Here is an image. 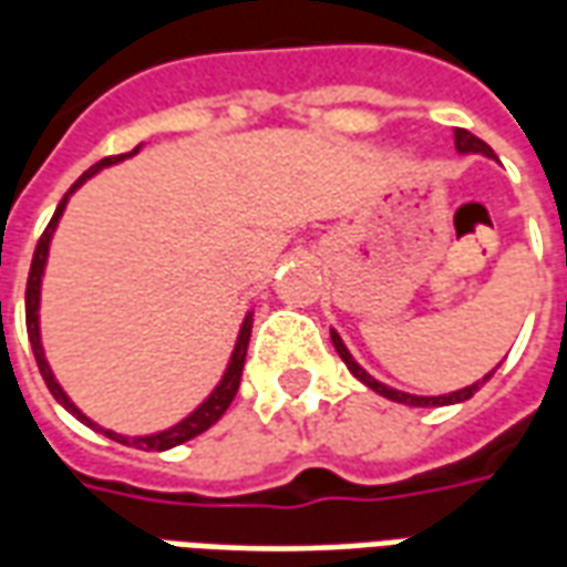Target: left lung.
Listing matches in <instances>:
<instances>
[{
  "mask_svg": "<svg viewBox=\"0 0 567 567\" xmlns=\"http://www.w3.org/2000/svg\"><path fill=\"white\" fill-rule=\"evenodd\" d=\"M455 148L462 151V154H483V157H492V161H498L495 157V151L488 148L486 142L476 140L474 133H467V130H455ZM331 340H333V349H337V355L343 358V364L349 370H352V377L355 380H361L368 389H373L377 394H382V398H389V401H398V404H406V406H446V404H462V401H467V398H474V392H480V385H486L488 380H492V373L495 370H488L483 380H476L474 385H467V389H458V392H450V394H437V398H422V394H406V392H398V389H389V385H382V382H377L373 377H370L368 370L358 364L355 358L349 355V349H346V343L340 340V333L331 331Z\"/></svg>",
  "mask_w": 567,
  "mask_h": 567,
  "instance_id": "8db88e82",
  "label": "left lung"
}]
</instances>
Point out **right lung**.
<instances>
[{"label": "right lung", "mask_w": 567, "mask_h": 567, "mask_svg": "<svg viewBox=\"0 0 567 567\" xmlns=\"http://www.w3.org/2000/svg\"><path fill=\"white\" fill-rule=\"evenodd\" d=\"M140 151V145L130 151V154H115V157H103L100 163H93L87 173L81 175L75 185L69 187L66 197L60 199V206H56L54 218H51V224L44 227L42 239H39V246H35V255H32V267H30V279H27V333H30V346H32V355H35V364H39V373H42L44 385L51 389V394H54L60 404L66 406L72 416H79L84 425L96 427V431H103L105 437L117 440V443H124V446H136V450H151V452H163V450H173V446H178V443H185V440L197 437V434H203V431H209L218 419L224 416V410L230 406V401L236 398V392H239V380H243V364H246V352H248V337H251V312L246 316V321H243V328H239V337H236V346H234V355H230V364H227V370H224L221 382L215 385V392L203 401V404L190 413L187 419H182L178 425L166 427V431H157V434H148V437H124V434H115V431H105V427H100L96 422H91V419L81 413L79 406L69 401V394L60 389V382L54 380V373H51V368H48V361H44V349H42V333H39V295H42V272H44V264H48V248H51V236H54V227L56 221H60V215H63V209H66L69 197L79 190L91 175H96L103 166H112V163H121L124 157H133Z\"/></svg>", "instance_id": "add662e5"}]
</instances>
